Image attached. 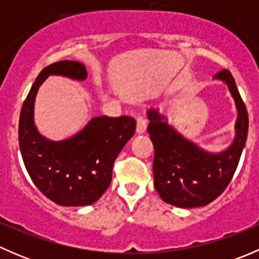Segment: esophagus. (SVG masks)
<instances>
[{
    "label": "esophagus",
    "mask_w": 259,
    "mask_h": 259,
    "mask_svg": "<svg viewBox=\"0 0 259 259\" xmlns=\"http://www.w3.org/2000/svg\"><path fill=\"white\" fill-rule=\"evenodd\" d=\"M146 130V120L143 116L137 117V133L138 134H144Z\"/></svg>",
    "instance_id": "esophagus-1"
}]
</instances>
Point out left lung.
I'll list each match as a JSON object with an SVG mask.
<instances>
[{"instance_id": "1", "label": "left lung", "mask_w": 259, "mask_h": 259, "mask_svg": "<svg viewBox=\"0 0 259 259\" xmlns=\"http://www.w3.org/2000/svg\"><path fill=\"white\" fill-rule=\"evenodd\" d=\"M228 85L238 109L236 138L227 150L211 154L184 139L158 113L148 111V133L154 145V187L165 203L179 208L209 204L233 178L248 134V113L229 70L214 75Z\"/></svg>"}]
</instances>
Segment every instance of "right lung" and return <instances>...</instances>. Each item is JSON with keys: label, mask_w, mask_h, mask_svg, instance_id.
I'll use <instances>...</instances> for the list:
<instances>
[{"label": "right lung", "mask_w": 259, "mask_h": 259, "mask_svg": "<svg viewBox=\"0 0 259 259\" xmlns=\"http://www.w3.org/2000/svg\"><path fill=\"white\" fill-rule=\"evenodd\" d=\"M49 75L85 80L88 71L81 62L62 60L40 72L21 109V155L30 178L49 199L64 207L90 205L110 185L115 159L135 134L137 122L130 116H98L70 139H45L33 125V103Z\"/></svg>", "instance_id": "add662e5"}]
</instances>
